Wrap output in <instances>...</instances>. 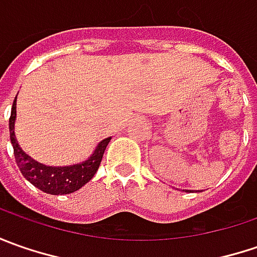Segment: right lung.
Instances as JSON below:
<instances>
[{
  "instance_id": "add662e5",
  "label": "right lung",
  "mask_w": 257,
  "mask_h": 257,
  "mask_svg": "<svg viewBox=\"0 0 257 257\" xmlns=\"http://www.w3.org/2000/svg\"><path fill=\"white\" fill-rule=\"evenodd\" d=\"M17 98L13 103L11 117H10V139L14 147V157L17 166L20 167V172L23 173L25 179L40 189L41 192L48 194H70L81 189L85 183H88L93 176L98 170V166L101 163L104 150L107 144L110 143L111 137H107L101 140L95 147L93 154L81 163L71 164V166H45L43 163L35 162L27 153L23 152L20 144L17 142L14 133L15 117H17Z\"/></svg>"
}]
</instances>
